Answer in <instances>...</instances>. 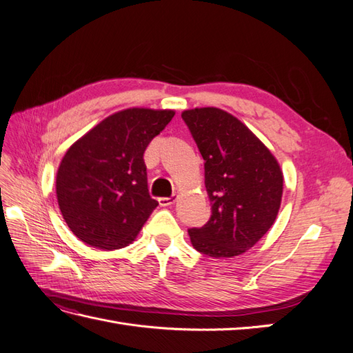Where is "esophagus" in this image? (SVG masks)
Instances as JSON below:
<instances>
[{
  "mask_svg": "<svg viewBox=\"0 0 353 353\" xmlns=\"http://www.w3.org/2000/svg\"><path fill=\"white\" fill-rule=\"evenodd\" d=\"M176 199H178L176 194H172L170 197H160L159 199V205L160 206H170V205H174V203L176 201Z\"/></svg>",
  "mask_w": 353,
  "mask_h": 353,
  "instance_id": "34e87169",
  "label": "esophagus"
}]
</instances>
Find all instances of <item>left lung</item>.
Returning <instances> with one entry per match:
<instances>
[{
	"label": "left lung",
	"mask_w": 353,
	"mask_h": 353,
	"mask_svg": "<svg viewBox=\"0 0 353 353\" xmlns=\"http://www.w3.org/2000/svg\"><path fill=\"white\" fill-rule=\"evenodd\" d=\"M183 119L205 160V185L212 215L188 230L193 248L210 258H232L249 250L279 215L283 172L266 145L225 110L201 108Z\"/></svg>",
	"instance_id": "obj_1"
}]
</instances>
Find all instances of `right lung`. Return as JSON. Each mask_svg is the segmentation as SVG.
I'll return each instance as SVG.
<instances>
[{
	"label": "right lung",
	"mask_w": 353,
	"mask_h": 353,
	"mask_svg": "<svg viewBox=\"0 0 353 353\" xmlns=\"http://www.w3.org/2000/svg\"><path fill=\"white\" fill-rule=\"evenodd\" d=\"M174 110L125 109L105 117L63 156L56 193L70 231L103 250L131 244L159 203L148 194L144 152Z\"/></svg>",
	"instance_id": "1"
}]
</instances>
